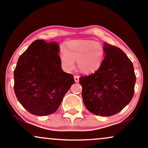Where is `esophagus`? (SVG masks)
Segmentation results:
<instances>
[{
    "label": "esophagus",
    "instance_id": "esophagus-1",
    "mask_svg": "<svg viewBox=\"0 0 148 148\" xmlns=\"http://www.w3.org/2000/svg\"><path fill=\"white\" fill-rule=\"evenodd\" d=\"M79 77L78 75H75L74 76V79H75V82H79Z\"/></svg>",
    "mask_w": 148,
    "mask_h": 148
}]
</instances>
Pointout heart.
<instances>
[{
	"mask_svg": "<svg viewBox=\"0 0 148 148\" xmlns=\"http://www.w3.org/2000/svg\"><path fill=\"white\" fill-rule=\"evenodd\" d=\"M105 49L100 43L92 40H74L66 43V48L61 47L60 57L66 71L74 69L77 61L81 72L91 73L100 67L105 57Z\"/></svg>",
	"mask_w": 148,
	"mask_h": 148,
	"instance_id": "obj_1",
	"label": "heart"
}]
</instances>
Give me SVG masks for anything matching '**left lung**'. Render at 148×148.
I'll return each mask as SVG.
<instances>
[{
  "mask_svg": "<svg viewBox=\"0 0 148 148\" xmlns=\"http://www.w3.org/2000/svg\"><path fill=\"white\" fill-rule=\"evenodd\" d=\"M105 55L94 73L81 76L83 101L89 112L110 116L129 104L134 93L136 75L133 64L119 48L105 43Z\"/></svg>",
  "mask_w": 148,
  "mask_h": 148,
  "instance_id": "8db88e82",
  "label": "left lung"
}]
</instances>
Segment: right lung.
Masks as SVG:
<instances>
[{
	"label": "right lung",
	"instance_id": "right-lung-1",
	"mask_svg": "<svg viewBox=\"0 0 148 148\" xmlns=\"http://www.w3.org/2000/svg\"><path fill=\"white\" fill-rule=\"evenodd\" d=\"M56 42L38 39L19 57L14 72V89L18 102L30 114L47 116L60 107L75 83L73 75L62 71Z\"/></svg>",
	"mask_w": 148,
	"mask_h": 148
}]
</instances>
